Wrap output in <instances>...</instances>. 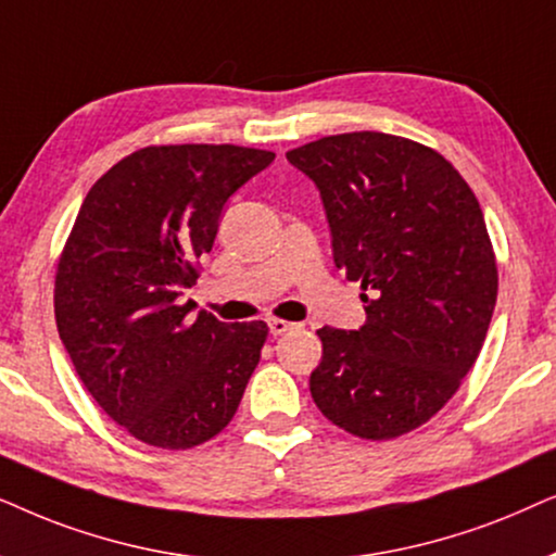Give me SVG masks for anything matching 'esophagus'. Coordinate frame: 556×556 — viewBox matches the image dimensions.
Returning a JSON list of instances; mask_svg holds the SVG:
<instances>
[{
    "instance_id": "esophagus-1",
    "label": "esophagus",
    "mask_w": 556,
    "mask_h": 556,
    "mask_svg": "<svg viewBox=\"0 0 556 556\" xmlns=\"http://www.w3.org/2000/svg\"><path fill=\"white\" fill-rule=\"evenodd\" d=\"M294 328H298V325L290 323V320H277V317H271V320H269V332H271L274 338L285 336V332H290Z\"/></svg>"
}]
</instances>
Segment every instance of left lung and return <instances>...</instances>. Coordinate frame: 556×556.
<instances>
[{
	"label": "left lung",
	"mask_w": 556,
	"mask_h": 556,
	"mask_svg": "<svg viewBox=\"0 0 556 556\" xmlns=\"http://www.w3.org/2000/svg\"><path fill=\"white\" fill-rule=\"evenodd\" d=\"M287 160L320 190L332 258L366 302L358 330H317L309 394L355 438H402L453 399L483 348L498 294L483 211L440 152L404 137H323Z\"/></svg>",
	"instance_id": "1"
}]
</instances>
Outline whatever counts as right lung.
I'll return each instance as SVG.
<instances>
[{
	"label": "right lung",
	"mask_w": 556,
	"mask_h": 556,
	"mask_svg": "<svg viewBox=\"0 0 556 556\" xmlns=\"http://www.w3.org/2000/svg\"><path fill=\"white\" fill-rule=\"evenodd\" d=\"M236 144L144 147L88 190L55 271V323L88 394L131 438L188 450L233 419L266 323L182 302L224 205L271 165Z\"/></svg>",
	"instance_id": "obj_1"
}]
</instances>
